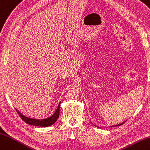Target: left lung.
Returning <instances> with one entry per match:
<instances>
[{"label": "left lung", "mask_w": 150, "mask_h": 150, "mask_svg": "<svg viewBox=\"0 0 150 150\" xmlns=\"http://www.w3.org/2000/svg\"><path fill=\"white\" fill-rule=\"evenodd\" d=\"M126 121H125V122H122V123H121V124H119V125H114V126H112L111 127H113V126H121V125H123L124 124V123Z\"/></svg>", "instance_id": "obj_1"}]
</instances>
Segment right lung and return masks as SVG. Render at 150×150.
Here are the masks:
<instances>
[{"label": "right lung", "instance_id": "obj_1", "mask_svg": "<svg viewBox=\"0 0 150 150\" xmlns=\"http://www.w3.org/2000/svg\"><path fill=\"white\" fill-rule=\"evenodd\" d=\"M59 106H60V103H59V105L57 107V109H56V112H54V114H53L51 117L47 118V119H32V118H29L25 117L24 115H22L21 112H19L16 109V112L18 114L20 117H21V119L24 121L25 122L27 123L28 125H34V126H44V127H47V126H51L52 125L54 124V123L57 121V119L59 117Z\"/></svg>", "mask_w": 150, "mask_h": 150}]
</instances>
